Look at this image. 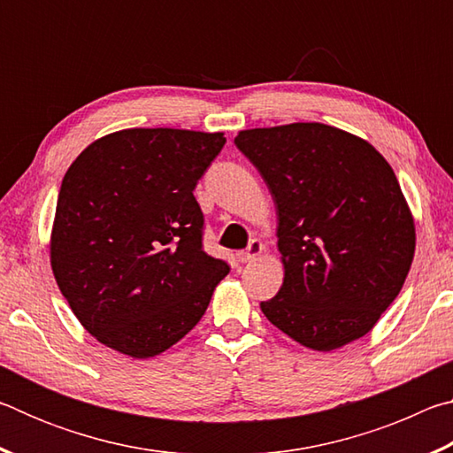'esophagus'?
<instances>
[{
  "instance_id": "34e87169",
  "label": "esophagus",
  "mask_w": 453,
  "mask_h": 453,
  "mask_svg": "<svg viewBox=\"0 0 453 453\" xmlns=\"http://www.w3.org/2000/svg\"><path fill=\"white\" fill-rule=\"evenodd\" d=\"M262 254H264L262 242L254 240V242H250L248 250H243V251H240V254H237V259H240L242 264H248V262H254V259H257Z\"/></svg>"
}]
</instances>
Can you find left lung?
<instances>
[{
    "instance_id": "8db88e82",
    "label": "left lung",
    "mask_w": 453,
    "mask_h": 453,
    "mask_svg": "<svg viewBox=\"0 0 453 453\" xmlns=\"http://www.w3.org/2000/svg\"><path fill=\"white\" fill-rule=\"evenodd\" d=\"M235 145L278 211L283 283L262 302L264 316L316 351L372 332L416 254V221L392 165L364 137L318 121L242 129Z\"/></svg>"
}]
</instances>
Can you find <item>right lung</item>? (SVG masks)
Listing matches in <instances>:
<instances>
[{
  "label": "right lung",
  "instance_id": "add662e5",
  "mask_svg": "<svg viewBox=\"0 0 453 453\" xmlns=\"http://www.w3.org/2000/svg\"><path fill=\"white\" fill-rule=\"evenodd\" d=\"M224 132L129 127L89 143L61 181L50 264L73 316L134 359L164 354L208 310L229 265L202 248L194 188Z\"/></svg>",
  "mask_w": 453,
  "mask_h": 453
}]
</instances>
